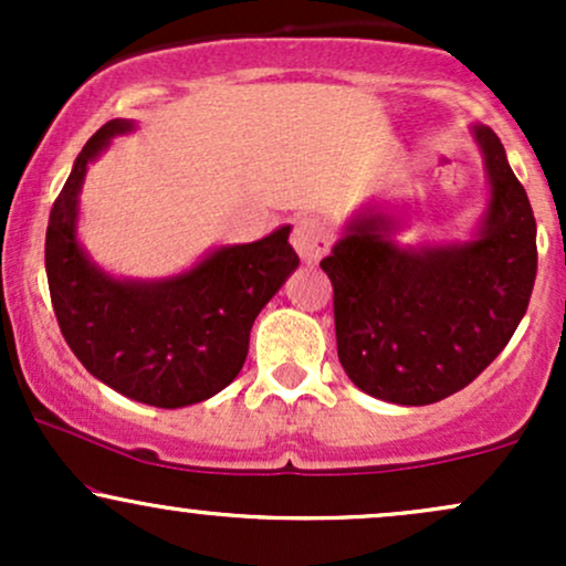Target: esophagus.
<instances>
[{
	"label": "esophagus",
	"mask_w": 566,
	"mask_h": 566,
	"mask_svg": "<svg viewBox=\"0 0 566 566\" xmlns=\"http://www.w3.org/2000/svg\"><path fill=\"white\" fill-rule=\"evenodd\" d=\"M292 247H295L303 263H319L324 252L329 250V237L319 220L303 218L292 229Z\"/></svg>",
	"instance_id": "obj_1"
}]
</instances>
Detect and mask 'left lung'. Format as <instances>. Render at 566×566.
Instances as JSON below:
<instances>
[{
  "label": "left lung",
  "instance_id": "obj_1",
  "mask_svg": "<svg viewBox=\"0 0 566 566\" xmlns=\"http://www.w3.org/2000/svg\"><path fill=\"white\" fill-rule=\"evenodd\" d=\"M471 138L490 180L471 239L399 244L401 218L369 201L322 261L335 292L337 359L375 399H447L492 365L527 314L537 274L527 191L490 127L473 125Z\"/></svg>",
  "mask_w": 566,
  "mask_h": 566
}]
</instances>
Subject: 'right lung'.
<instances>
[{
  "label": "right lung",
  "instance_id": "add662e5",
  "mask_svg": "<svg viewBox=\"0 0 566 566\" xmlns=\"http://www.w3.org/2000/svg\"><path fill=\"white\" fill-rule=\"evenodd\" d=\"M133 119H112L84 143L57 193L44 239L50 297L76 359L127 399L178 409L223 391L250 348L263 305L297 269L290 226L250 244H223L165 279H119L87 255L80 193L87 167Z\"/></svg>",
  "mask_w": 566,
  "mask_h": 566
}]
</instances>
